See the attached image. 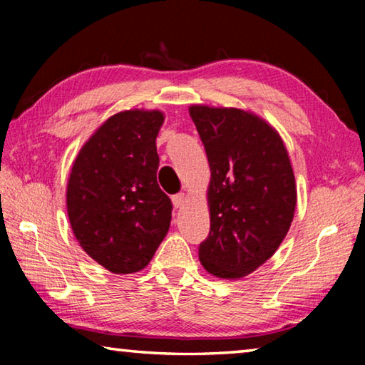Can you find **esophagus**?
Wrapping results in <instances>:
<instances>
[{"label":"esophagus","instance_id":"esophagus-1","mask_svg":"<svg viewBox=\"0 0 365 365\" xmlns=\"http://www.w3.org/2000/svg\"><path fill=\"white\" fill-rule=\"evenodd\" d=\"M172 202H174L175 209H180L185 205V202H187V196H185L183 193L174 195V196H172Z\"/></svg>","mask_w":365,"mask_h":365}]
</instances>
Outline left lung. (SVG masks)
<instances>
[{"mask_svg":"<svg viewBox=\"0 0 365 365\" xmlns=\"http://www.w3.org/2000/svg\"><path fill=\"white\" fill-rule=\"evenodd\" d=\"M211 182L209 237L200 261L219 279H242L274 256L294 217L296 183L279 132L237 108L190 106Z\"/></svg>","mask_w":365,"mask_h":365,"instance_id":"left-lung-1","label":"left lung"}]
</instances>
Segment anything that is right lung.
<instances>
[{"mask_svg":"<svg viewBox=\"0 0 365 365\" xmlns=\"http://www.w3.org/2000/svg\"><path fill=\"white\" fill-rule=\"evenodd\" d=\"M163 123L158 109L110 115L72 164L66 193L72 232L113 274L145 269L169 232L172 202L156 178Z\"/></svg>","mask_w":365,"mask_h":365,"instance_id":"right-lung-1","label":"right lung"}]
</instances>
